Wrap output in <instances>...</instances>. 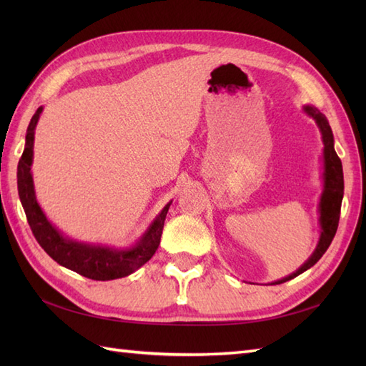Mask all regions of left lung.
<instances>
[{"label": "left lung", "mask_w": 366, "mask_h": 366, "mask_svg": "<svg viewBox=\"0 0 366 366\" xmlns=\"http://www.w3.org/2000/svg\"><path fill=\"white\" fill-rule=\"evenodd\" d=\"M303 112H305L310 118L315 119L317 129L321 132V138L324 144V149H322L324 190L321 193V199H320L321 234L312 256H310V258L303 262L297 270L292 272L291 275H287L282 280H277V282H274L272 285L290 282V280L303 274V272L308 270L310 267H313L315 264L322 258V254L327 252L333 237H335L338 222H340V209H341V201H343V193H345L343 192L345 190L343 165H341V160L335 152V147H333V134H332L330 124L327 118H325L317 108L312 105L303 107Z\"/></svg>", "instance_id": "1"}]
</instances>
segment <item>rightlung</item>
<instances>
[{"label": "right lung", "mask_w": 366, "mask_h": 366, "mask_svg": "<svg viewBox=\"0 0 366 366\" xmlns=\"http://www.w3.org/2000/svg\"><path fill=\"white\" fill-rule=\"evenodd\" d=\"M42 110L44 107H39L29 121L25 151H23L17 167L19 197L36 240L46 252V254L56 261L59 266L71 269L76 274L91 280L107 282V280H116L134 274L135 270L152 258V254L159 248L163 223H165L168 209L173 201L165 204V207L149 224V228L144 231V234L134 245L127 248L80 242V240L64 236L56 227H53L41 206H39L34 192L33 173H31V165H33L34 157V130Z\"/></svg>", "instance_id": "obj_1"}]
</instances>
